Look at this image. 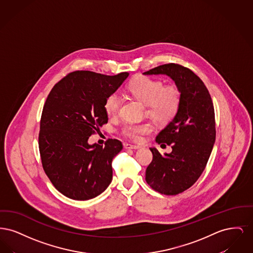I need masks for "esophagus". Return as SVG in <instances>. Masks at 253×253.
Returning <instances> with one entry per match:
<instances>
[{
    "label": "esophagus",
    "instance_id": "obj_1",
    "mask_svg": "<svg viewBox=\"0 0 253 253\" xmlns=\"http://www.w3.org/2000/svg\"><path fill=\"white\" fill-rule=\"evenodd\" d=\"M124 147H125L126 149H132V150H135V149H139V148H141V147H140V146H138V145L128 144V143L124 144Z\"/></svg>",
    "mask_w": 253,
    "mask_h": 253
}]
</instances>
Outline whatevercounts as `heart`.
<instances>
[{"instance_id": "obj_1", "label": "heart", "mask_w": 253, "mask_h": 253, "mask_svg": "<svg viewBox=\"0 0 253 253\" xmlns=\"http://www.w3.org/2000/svg\"><path fill=\"white\" fill-rule=\"evenodd\" d=\"M128 92L136 99L146 104L147 114L159 123H168L180 108L181 91L175 85H167L158 80L148 77H138L128 84ZM121 97L118 93H112L107 97L104 107L110 118L119 115L121 107ZM151 122L126 123L121 132L132 140L139 141L142 136L153 132Z\"/></svg>"}]
</instances>
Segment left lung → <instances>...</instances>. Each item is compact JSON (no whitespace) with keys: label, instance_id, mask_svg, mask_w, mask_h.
I'll list each match as a JSON object with an SVG mask.
<instances>
[{"label":"left lung","instance_id":"1","mask_svg":"<svg viewBox=\"0 0 253 253\" xmlns=\"http://www.w3.org/2000/svg\"><path fill=\"white\" fill-rule=\"evenodd\" d=\"M143 74L167 75L181 91L178 113L156 138L172 151L161 156L150 148L153 160L145 177L155 191L175 195L191 188L206 168L216 135L213 103L204 83L187 67L168 63Z\"/></svg>","mask_w":253,"mask_h":253}]
</instances>
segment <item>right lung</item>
<instances>
[{
	"mask_svg": "<svg viewBox=\"0 0 253 253\" xmlns=\"http://www.w3.org/2000/svg\"><path fill=\"white\" fill-rule=\"evenodd\" d=\"M128 76L75 71L49 93L42 113L39 149L46 175L68 198L92 199L112 181V160L122 143L109 138L104 146L90 145L88 138L108 122L105 101Z\"/></svg>",
	"mask_w": 253,
	"mask_h": 253,
	"instance_id": "1",
	"label": "right lung"
}]
</instances>
